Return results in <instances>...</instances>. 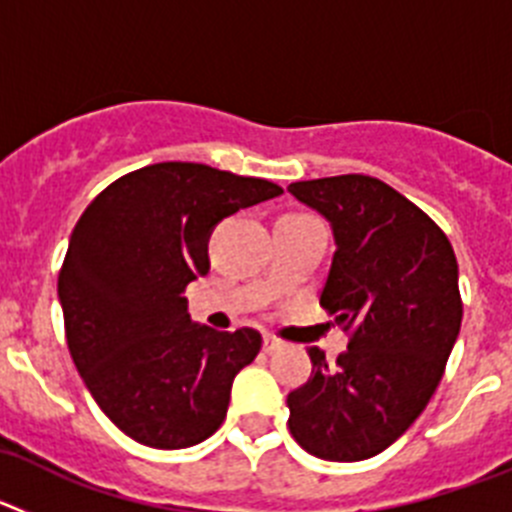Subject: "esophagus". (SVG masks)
Instances as JSON below:
<instances>
[{
	"mask_svg": "<svg viewBox=\"0 0 512 512\" xmlns=\"http://www.w3.org/2000/svg\"><path fill=\"white\" fill-rule=\"evenodd\" d=\"M282 348V341L277 336H264V351L271 354V351H279Z\"/></svg>",
	"mask_w": 512,
	"mask_h": 512,
	"instance_id": "esophagus-1",
	"label": "esophagus"
}]
</instances>
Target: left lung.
<instances>
[{
  "label": "left lung",
  "instance_id": "left-lung-1",
  "mask_svg": "<svg viewBox=\"0 0 512 512\" xmlns=\"http://www.w3.org/2000/svg\"><path fill=\"white\" fill-rule=\"evenodd\" d=\"M333 228L336 253L320 305L348 348L287 395L289 433L328 461L377 456L408 431L443 377L461 328L459 266L449 238L418 205L374 176L289 184Z\"/></svg>",
  "mask_w": 512,
  "mask_h": 512
}]
</instances>
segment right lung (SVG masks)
<instances>
[{
	"label": "right lung",
	"instance_id": "1",
	"mask_svg": "<svg viewBox=\"0 0 512 512\" xmlns=\"http://www.w3.org/2000/svg\"><path fill=\"white\" fill-rule=\"evenodd\" d=\"M282 187L205 164L143 166L79 217L58 274L66 343L102 413L151 449H187L223 425L261 333L192 323L184 289L210 271L223 217Z\"/></svg>",
	"mask_w": 512,
	"mask_h": 512
}]
</instances>
